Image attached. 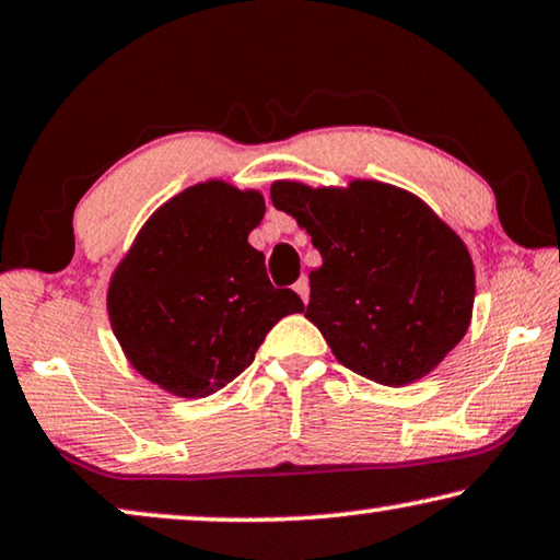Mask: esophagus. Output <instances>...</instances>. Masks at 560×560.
<instances>
[{"label":"esophagus","mask_w":560,"mask_h":560,"mask_svg":"<svg viewBox=\"0 0 560 560\" xmlns=\"http://www.w3.org/2000/svg\"><path fill=\"white\" fill-rule=\"evenodd\" d=\"M293 290L300 298H303V303H307V295H311V285H307V278H300L293 285Z\"/></svg>","instance_id":"34e87169"}]
</instances>
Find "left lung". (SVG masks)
I'll list each match as a JSON object with an SVG mask.
<instances>
[{"instance_id": "obj_1", "label": "left lung", "mask_w": 560, "mask_h": 560, "mask_svg": "<svg viewBox=\"0 0 560 560\" xmlns=\"http://www.w3.org/2000/svg\"><path fill=\"white\" fill-rule=\"evenodd\" d=\"M270 199L295 217L323 257L311 270L305 318L353 374L411 384L467 334L472 260L415 194L381 182L348 189L275 182Z\"/></svg>"}]
</instances>
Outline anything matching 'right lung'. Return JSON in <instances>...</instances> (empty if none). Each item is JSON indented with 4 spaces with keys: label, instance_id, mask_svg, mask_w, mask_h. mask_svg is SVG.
<instances>
[{
    "label": "right lung",
    "instance_id": "1",
    "mask_svg": "<svg viewBox=\"0 0 560 560\" xmlns=\"http://www.w3.org/2000/svg\"><path fill=\"white\" fill-rule=\"evenodd\" d=\"M262 217L260 191L207 182L143 224L108 288L113 334L139 374L184 399L214 394L255 361L275 323L305 311L247 242Z\"/></svg>",
    "mask_w": 560,
    "mask_h": 560
}]
</instances>
